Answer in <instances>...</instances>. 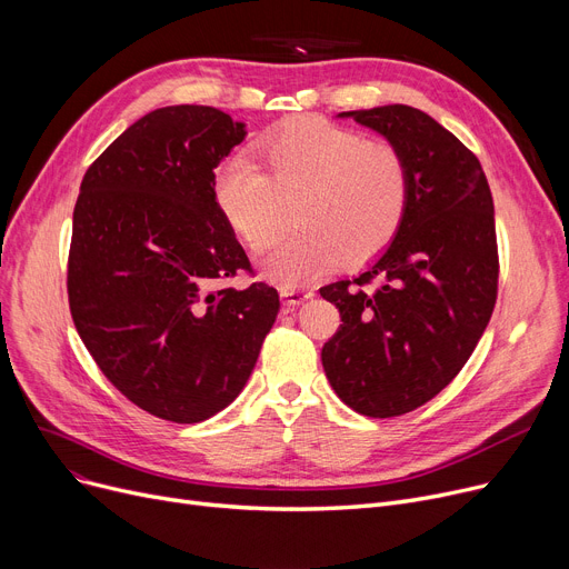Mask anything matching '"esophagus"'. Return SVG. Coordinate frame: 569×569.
Wrapping results in <instances>:
<instances>
[{"label":"esophagus","mask_w":569,"mask_h":569,"mask_svg":"<svg viewBox=\"0 0 569 569\" xmlns=\"http://www.w3.org/2000/svg\"><path fill=\"white\" fill-rule=\"evenodd\" d=\"M279 295H281L283 305H288V307H300L302 302L311 300L313 290H307V288H281Z\"/></svg>","instance_id":"1"}]
</instances>
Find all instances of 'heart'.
Instances as JSON below:
<instances>
[{
	"label": "heart",
	"instance_id": "1",
	"mask_svg": "<svg viewBox=\"0 0 569 569\" xmlns=\"http://www.w3.org/2000/svg\"><path fill=\"white\" fill-rule=\"evenodd\" d=\"M266 166L239 152L214 174V200L232 232L260 253L297 207V228L260 260V274L300 286L343 256L367 262L390 247L410 207L412 177L392 142L367 140L318 117L297 119L258 144Z\"/></svg>",
	"mask_w": 569,
	"mask_h": 569
}]
</instances>
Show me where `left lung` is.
<instances>
[{
	"instance_id": "8db88e82",
	"label": "left lung",
	"mask_w": 569,
	"mask_h": 569,
	"mask_svg": "<svg viewBox=\"0 0 569 569\" xmlns=\"http://www.w3.org/2000/svg\"><path fill=\"white\" fill-rule=\"evenodd\" d=\"M408 159V214L352 281L322 286L341 313L322 346L337 397L367 417L420 408L455 380L485 335L498 290L493 198L470 149L427 112L378 106L339 112Z\"/></svg>"
}]
</instances>
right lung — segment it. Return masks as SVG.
I'll use <instances>...</instances> for the list:
<instances>
[{
	"instance_id": "add662e5",
	"label": "right lung",
	"mask_w": 569,
	"mask_h": 569,
	"mask_svg": "<svg viewBox=\"0 0 569 569\" xmlns=\"http://www.w3.org/2000/svg\"><path fill=\"white\" fill-rule=\"evenodd\" d=\"M247 124L209 106L147 112L82 177L69 307L103 376L161 420L230 406L279 313L267 283L221 288L249 258L214 200V168Z\"/></svg>"
}]
</instances>
